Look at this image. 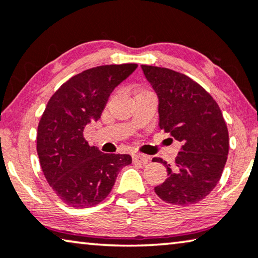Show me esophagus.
Masks as SVG:
<instances>
[{
  "mask_svg": "<svg viewBox=\"0 0 258 258\" xmlns=\"http://www.w3.org/2000/svg\"><path fill=\"white\" fill-rule=\"evenodd\" d=\"M150 161V157H147V155L145 154H134L133 155V162H136V164H147V162Z\"/></svg>",
  "mask_w": 258,
  "mask_h": 258,
  "instance_id": "esophagus-1",
  "label": "esophagus"
}]
</instances>
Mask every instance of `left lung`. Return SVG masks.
<instances>
[{
    "instance_id": "8db88e82",
    "label": "left lung",
    "mask_w": 258,
    "mask_h": 258,
    "mask_svg": "<svg viewBox=\"0 0 258 258\" xmlns=\"http://www.w3.org/2000/svg\"><path fill=\"white\" fill-rule=\"evenodd\" d=\"M159 98V126L182 143L168 177L154 188L162 201L174 206L198 203L221 179L229 152V136L222 112L213 97L188 76L170 69L141 65Z\"/></svg>"
}]
</instances>
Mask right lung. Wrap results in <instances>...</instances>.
<instances>
[{"instance_id":"add662e5","label":"right lung","mask_w":258,"mask_h":258,"mask_svg":"<svg viewBox=\"0 0 258 258\" xmlns=\"http://www.w3.org/2000/svg\"><path fill=\"white\" fill-rule=\"evenodd\" d=\"M138 64L101 65L74 76L52 94L37 130V154L50 187L68 206L89 208L110 194L128 154L90 146L85 126L100 118L112 91Z\"/></svg>"}]
</instances>
